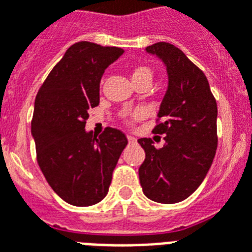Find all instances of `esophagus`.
Masks as SVG:
<instances>
[{
    "instance_id": "obj_1",
    "label": "esophagus",
    "mask_w": 252,
    "mask_h": 252,
    "mask_svg": "<svg viewBox=\"0 0 252 252\" xmlns=\"http://www.w3.org/2000/svg\"><path fill=\"white\" fill-rule=\"evenodd\" d=\"M127 140H128V143H135V142H136L135 138H134V136H131V135L127 136Z\"/></svg>"
}]
</instances>
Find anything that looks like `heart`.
<instances>
[{"instance_id":"obj_1","label":"heart","mask_w":252,"mask_h":252,"mask_svg":"<svg viewBox=\"0 0 252 252\" xmlns=\"http://www.w3.org/2000/svg\"><path fill=\"white\" fill-rule=\"evenodd\" d=\"M139 77H147V79H153V72H151V69L147 67H138L134 71V73H132V79H139ZM142 114L143 113L142 112H138L135 114L136 118H139V117H142Z\"/></svg>"}]
</instances>
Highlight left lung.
Instances as JSON below:
<instances>
[{"label":"left lung","mask_w":252,"mask_h":252,"mask_svg":"<svg viewBox=\"0 0 252 252\" xmlns=\"http://www.w3.org/2000/svg\"><path fill=\"white\" fill-rule=\"evenodd\" d=\"M164 63L168 88L153 131L163 134L157 148L150 138L138 143L146 153L139 180L146 197L175 204L189 197L205 179L217 150V102L204 72L171 43L146 47Z\"/></svg>","instance_id":"left-lung-1"}]
</instances>
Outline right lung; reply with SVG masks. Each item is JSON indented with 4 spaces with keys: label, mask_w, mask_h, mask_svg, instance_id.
<instances>
[{
    "label": "right lung",
    "mask_w": 252,
    "mask_h": 252,
    "mask_svg": "<svg viewBox=\"0 0 252 252\" xmlns=\"http://www.w3.org/2000/svg\"><path fill=\"white\" fill-rule=\"evenodd\" d=\"M124 54L118 47L79 42L68 48L39 89L31 121L38 164L54 192L75 206H91L108 194L113 171L127 138L106 127L85 131L88 110L99 104L105 69Z\"/></svg>",
    "instance_id": "add662e5"
}]
</instances>
